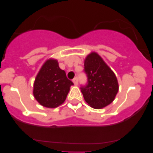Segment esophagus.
I'll return each instance as SVG.
<instances>
[{
  "instance_id": "obj_1",
  "label": "esophagus",
  "mask_w": 153,
  "mask_h": 153,
  "mask_svg": "<svg viewBox=\"0 0 153 153\" xmlns=\"http://www.w3.org/2000/svg\"><path fill=\"white\" fill-rule=\"evenodd\" d=\"M72 81H73V83H74V84H75V86H77L78 84V78H73V80H72Z\"/></svg>"
}]
</instances>
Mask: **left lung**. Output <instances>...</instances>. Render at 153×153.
Listing matches in <instances>:
<instances>
[{"instance_id": "8db88e82", "label": "left lung", "mask_w": 153, "mask_h": 153, "mask_svg": "<svg viewBox=\"0 0 153 153\" xmlns=\"http://www.w3.org/2000/svg\"><path fill=\"white\" fill-rule=\"evenodd\" d=\"M87 84L81 86L84 100L91 107L101 109L114 101L118 92V80L101 57L91 52L84 61Z\"/></svg>"}]
</instances>
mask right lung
I'll return each mask as SVG.
<instances>
[{
    "label": "right lung",
    "instance_id": "right-lung-1",
    "mask_svg": "<svg viewBox=\"0 0 153 153\" xmlns=\"http://www.w3.org/2000/svg\"><path fill=\"white\" fill-rule=\"evenodd\" d=\"M73 83L60 69L57 60L49 59L40 69L34 83L33 95L41 105L55 108L64 102Z\"/></svg>",
    "mask_w": 153,
    "mask_h": 153
}]
</instances>
